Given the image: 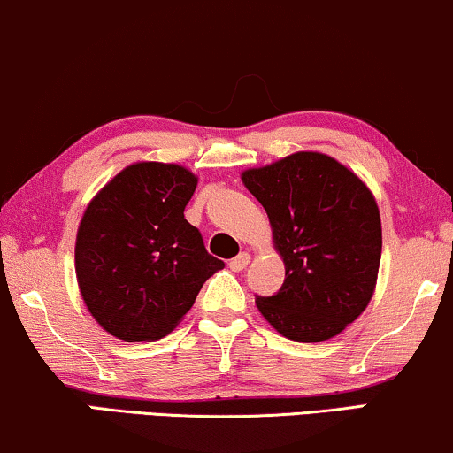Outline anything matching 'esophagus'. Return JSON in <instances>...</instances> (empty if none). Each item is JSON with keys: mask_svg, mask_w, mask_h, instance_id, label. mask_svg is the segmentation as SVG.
I'll return each instance as SVG.
<instances>
[{"mask_svg": "<svg viewBox=\"0 0 453 453\" xmlns=\"http://www.w3.org/2000/svg\"><path fill=\"white\" fill-rule=\"evenodd\" d=\"M250 259H251L250 253L243 251V253H239L237 257H233L231 262H228V265H231L233 272H241V270H245L247 265H250Z\"/></svg>", "mask_w": 453, "mask_h": 453, "instance_id": "34e87169", "label": "esophagus"}]
</instances>
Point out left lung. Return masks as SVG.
I'll use <instances>...</instances> for the list:
<instances>
[{"label":"left lung","mask_w":453,"mask_h":453,"mask_svg":"<svg viewBox=\"0 0 453 453\" xmlns=\"http://www.w3.org/2000/svg\"><path fill=\"white\" fill-rule=\"evenodd\" d=\"M241 179L268 212L287 268L278 293L256 296L257 309L296 342L336 336L375 290L381 219L373 194L319 152L290 154Z\"/></svg>","instance_id":"1"}]
</instances>
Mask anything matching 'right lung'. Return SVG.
Segmentation results:
<instances>
[{
	"label": "right lung",
	"instance_id": "right-lung-1",
	"mask_svg": "<svg viewBox=\"0 0 453 453\" xmlns=\"http://www.w3.org/2000/svg\"><path fill=\"white\" fill-rule=\"evenodd\" d=\"M197 179L179 165L135 163L88 203L78 228L82 299L111 336L158 340L225 262L210 256L183 210Z\"/></svg>",
	"mask_w": 453,
	"mask_h": 453
}]
</instances>
